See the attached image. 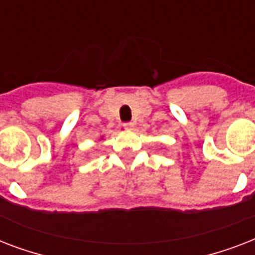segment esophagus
I'll use <instances>...</instances> for the list:
<instances>
[{"label": "esophagus", "mask_w": 255, "mask_h": 255, "mask_svg": "<svg viewBox=\"0 0 255 255\" xmlns=\"http://www.w3.org/2000/svg\"><path fill=\"white\" fill-rule=\"evenodd\" d=\"M123 127L127 129V131H132L133 129V127H135V124L133 123H124Z\"/></svg>", "instance_id": "1"}]
</instances>
